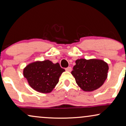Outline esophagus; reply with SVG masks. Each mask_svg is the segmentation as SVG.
<instances>
[{
    "label": "esophagus",
    "instance_id": "obj_1",
    "mask_svg": "<svg viewBox=\"0 0 126 126\" xmlns=\"http://www.w3.org/2000/svg\"><path fill=\"white\" fill-rule=\"evenodd\" d=\"M65 70H66V71H71V70H72V68H71V67H67L65 68Z\"/></svg>",
    "mask_w": 126,
    "mask_h": 126
}]
</instances>
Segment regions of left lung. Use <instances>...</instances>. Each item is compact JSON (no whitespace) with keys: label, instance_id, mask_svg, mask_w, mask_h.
<instances>
[{"label":"left lung","instance_id":"obj_1","mask_svg":"<svg viewBox=\"0 0 126 126\" xmlns=\"http://www.w3.org/2000/svg\"><path fill=\"white\" fill-rule=\"evenodd\" d=\"M71 74L78 85L84 91H92L103 85L108 76L109 67L101 60L80 59L76 61Z\"/></svg>","mask_w":126,"mask_h":126}]
</instances>
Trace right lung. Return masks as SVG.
<instances>
[{
  "label": "right lung",
  "instance_id": "right-lung-1",
  "mask_svg": "<svg viewBox=\"0 0 126 126\" xmlns=\"http://www.w3.org/2000/svg\"><path fill=\"white\" fill-rule=\"evenodd\" d=\"M58 63L50 60L31 63L24 69L23 74L29 85L36 91L49 93L58 83L62 73L64 71Z\"/></svg>",
  "mask_w": 126,
  "mask_h": 126
}]
</instances>
